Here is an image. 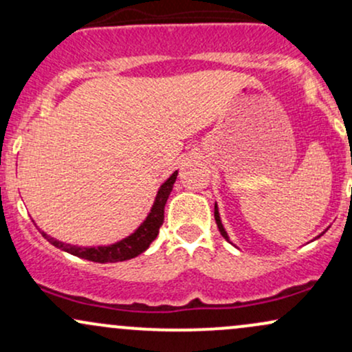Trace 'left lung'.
<instances>
[{
	"mask_svg": "<svg viewBox=\"0 0 352 352\" xmlns=\"http://www.w3.org/2000/svg\"><path fill=\"white\" fill-rule=\"evenodd\" d=\"M215 221H217V227H218V230H220V233H221V236L225 238V240L227 241H230V238H228V233L225 232V228H223V225H221V220H220V213H218V208H217V204H215ZM324 233V232H322ZM321 233V235H322ZM319 235V236H321Z\"/></svg>",
	"mask_w": 352,
	"mask_h": 352,
	"instance_id": "1",
	"label": "left lung"
}]
</instances>
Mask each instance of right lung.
I'll return each mask as SVG.
<instances>
[{"instance_id": "right-lung-1", "label": "right lung", "mask_w": 352, "mask_h": 352, "mask_svg": "<svg viewBox=\"0 0 352 352\" xmlns=\"http://www.w3.org/2000/svg\"><path fill=\"white\" fill-rule=\"evenodd\" d=\"M177 173H179L177 170L173 172L172 175L160 185L155 201H153L151 208V213H148L147 218L142 221V225H140L131 236L124 238V240L117 241L114 245L91 246V248H86V246H84L82 248V246L63 243V241L56 240V238L47 236L44 232L43 236L46 238L51 245H54L56 248L64 250V252L74 254V256L84 258V260L96 261V263H117V261H125L131 260V258L139 256L140 253H144L145 250L151 246L157 235H159V228L162 227L164 223L165 204H167L168 195H170L173 184H175L177 180Z\"/></svg>"}]
</instances>
